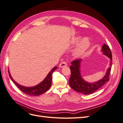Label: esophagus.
<instances>
[{
    "label": "esophagus",
    "instance_id": "esophagus-1",
    "mask_svg": "<svg viewBox=\"0 0 123 123\" xmlns=\"http://www.w3.org/2000/svg\"><path fill=\"white\" fill-rule=\"evenodd\" d=\"M67 66V64L66 62H62L60 64V65H59V67L61 68L64 67H66Z\"/></svg>",
    "mask_w": 123,
    "mask_h": 123
}]
</instances>
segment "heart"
<instances>
[{
  "label": "heart",
  "instance_id": "obj_1",
  "mask_svg": "<svg viewBox=\"0 0 123 123\" xmlns=\"http://www.w3.org/2000/svg\"><path fill=\"white\" fill-rule=\"evenodd\" d=\"M81 39L80 37H77L73 40V43H77L80 42ZM90 42L88 38H84L82 40L80 45L75 50V54L76 56H80L84 54L85 52L86 51L88 48L90 46Z\"/></svg>",
  "mask_w": 123,
  "mask_h": 123
}]
</instances>
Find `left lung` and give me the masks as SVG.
<instances>
[{
	"mask_svg": "<svg viewBox=\"0 0 123 123\" xmlns=\"http://www.w3.org/2000/svg\"><path fill=\"white\" fill-rule=\"evenodd\" d=\"M103 53L107 56L110 59V66L112 65V56L109 47L104 44L102 47ZM80 59H75L72 62V65L70 67L71 76L69 80L70 86L74 90L78 92L82 93L85 94H90L97 91L99 88L109 80V75L111 66L107 70L106 75L103 79L94 83H89L85 81L81 77L80 67L81 62Z\"/></svg>",
	"mask_w": 123,
	"mask_h": 123,
	"instance_id": "left-lung-1",
	"label": "left lung"
}]
</instances>
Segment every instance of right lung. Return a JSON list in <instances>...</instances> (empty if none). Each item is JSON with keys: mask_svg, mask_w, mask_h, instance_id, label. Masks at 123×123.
<instances>
[{"mask_svg": "<svg viewBox=\"0 0 123 123\" xmlns=\"http://www.w3.org/2000/svg\"><path fill=\"white\" fill-rule=\"evenodd\" d=\"M56 69L57 67H55L53 68L52 70L49 73V74H48L47 77L44 79V80L42 83H40L38 85L32 87H25L18 84L13 80L12 77H11L9 70L8 72L10 79L12 80L14 83L17 86V87L19 88L22 92H23L24 93L26 94H28L30 96H38L44 93V92H46L47 91L49 90L51 86L52 75L53 72Z\"/></svg>", "mask_w": 123, "mask_h": 123, "instance_id": "obj_1", "label": "right lung"}]
</instances>
